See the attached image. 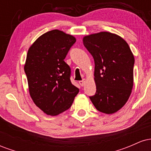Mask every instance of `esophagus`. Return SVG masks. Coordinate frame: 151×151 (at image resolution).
I'll use <instances>...</instances> for the list:
<instances>
[{
	"label": "esophagus",
	"mask_w": 151,
	"mask_h": 151,
	"mask_svg": "<svg viewBox=\"0 0 151 151\" xmlns=\"http://www.w3.org/2000/svg\"><path fill=\"white\" fill-rule=\"evenodd\" d=\"M85 81H86L85 79H83V80L79 81V84H80L81 86H83L84 85V84H85Z\"/></svg>",
	"instance_id": "34e87169"
}]
</instances>
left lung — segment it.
<instances>
[{"label":"left lung","mask_w":151,"mask_h":151,"mask_svg":"<svg viewBox=\"0 0 151 151\" xmlns=\"http://www.w3.org/2000/svg\"><path fill=\"white\" fill-rule=\"evenodd\" d=\"M83 43L95 64L96 91L90 99L100 112L115 113L125 105L133 89L132 52L122 37L109 32L86 35Z\"/></svg>","instance_id":"8db88e82"}]
</instances>
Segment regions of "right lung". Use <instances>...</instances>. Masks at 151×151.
<instances>
[{"label": "right lung", "mask_w": 151, "mask_h": 151, "mask_svg": "<svg viewBox=\"0 0 151 151\" xmlns=\"http://www.w3.org/2000/svg\"><path fill=\"white\" fill-rule=\"evenodd\" d=\"M76 42L71 35L53 30L42 35L29 48L24 70L32 101L44 113L57 116L70 108L79 89L70 81L64 61Z\"/></svg>", "instance_id": "obj_1"}]
</instances>
